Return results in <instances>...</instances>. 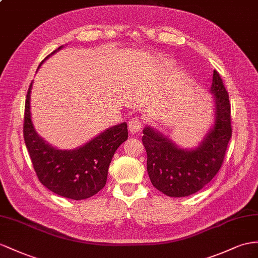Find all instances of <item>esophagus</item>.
I'll return each mask as SVG.
<instances>
[{
  "instance_id": "34e87169",
  "label": "esophagus",
  "mask_w": 258,
  "mask_h": 258,
  "mask_svg": "<svg viewBox=\"0 0 258 258\" xmlns=\"http://www.w3.org/2000/svg\"><path fill=\"white\" fill-rule=\"evenodd\" d=\"M143 118L142 117H134L128 122V130L132 134H135L137 132H140L143 126Z\"/></svg>"
}]
</instances>
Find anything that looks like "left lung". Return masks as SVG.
Here are the masks:
<instances>
[{
  "label": "left lung",
  "instance_id": "obj_1",
  "mask_svg": "<svg viewBox=\"0 0 258 258\" xmlns=\"http://www.w3.org/2000/svg\"><path fill=\"white\" fill-rule=\"evenodd\" d=\"M210 90L215 94L216 123L198 148L183 150L150 127L143 131L150 181L168 196L184 197L198 192L222 166L232 136V125L228 91L216 70Z\"/></svg>",
  "mask_w": 258,
  "mask_h": 258
}]
</instances>
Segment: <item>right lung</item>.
<instances>
[{
    "instance_id": "1",
    "label": "right lung",
    "mask_w": 258,
    "mask_h": 258,
    "mask_svg": "<svg viewBox=\"0 0 258 258\" xmlns=\"http://www.w3.org/2000/svg\"><path fill=\"white\" fill-rule=\"evenodd\" d=\"M31 85L32 82L26 97L23 132L39 181L51 192L66 198L79 201L94 196L104 187L112 158L118 146L127 140V124L122 123L110 127L77 149H55L37 135L32 125Z\"/></svg>"
}]
</instances>
